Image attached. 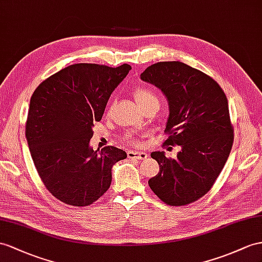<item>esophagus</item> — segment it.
<instances>
[{
    "instance_id": "1",
    "label": "esophagus",
    "mask_w": 262,
    "mask_h": 262,
    "mask_svg": "<svg viewBox=\"0 0 262 262\" xmlns=\"http://www.w3.org/2000/svg\"><path fill=\"white\" fill-rule=\"evenodd\" d=\"M127 157L129 159H145L147 158V154L143 151H135V150H128L127 151Z\"/></svg>"
}]
</instances>
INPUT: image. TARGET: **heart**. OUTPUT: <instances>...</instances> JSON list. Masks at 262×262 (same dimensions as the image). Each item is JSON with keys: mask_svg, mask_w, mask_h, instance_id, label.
I'll return each mask as SVG.
<instances>
[{"mask_svg": "<svg viewBox=\"0 0 262 262\" xmlns=\"http://www.w3.org/2000/svg\"><path fill=\"white\" fill-rule=\"evenodd\" d=\"M133 96L135 98V102L138 104L140 108H144L145 106L149 105L151 103H158V98L156 96V94L154 93L151 90L147 89V87L144 86H139L136 87L133 92ZM124 140L128 144V145H136V139L134 138L132 134H126L124 136Z\"/></svg>", "mask_w": 262, "mask_h": 262, "instance_id": "b5f03b06", "label": "heart"}]
</instances>
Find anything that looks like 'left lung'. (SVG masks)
Listing matches in <instances>:
<instances>
[{"label":"left lung","instance_id":"1","mask_svg":"<svg viewBox=\"0 0 262 262\" xmlns=\"http://www.w3.org/2000/svg\"><path fill=\"white\" fill-rule=\"evenodd\" d=\"M140 78L162 90L169 103L164 145H178L176 159L151 152L159 172L149 179L154 193L166 205L195 203L211 189L233 143L228 99L212 77L182 62H158Z\"/></svg>","mask_w":262,"mask_h":262}]
</instances>
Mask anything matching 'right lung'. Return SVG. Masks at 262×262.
Masks as SVG:
<instances>
[{
	"instance_id": "right-lung-1",
	"label": "right lung",
	"mask_w": 262,
	"mask_h": 262,
	"mask_svg": "<svg viewBox=\"0 0 262 262\" xmlns=\"http://www.w3.org/2000/svg\"><path fill=\"white\" fill-rule=\"evenodd\" d=\"M130 65L79 63L53 74L30 102L25 135L45 188L62 203L85 207L108 190L112 167L127 157L114 146L90 147L93 126Z\"/></svg>"
}]
</instances>
